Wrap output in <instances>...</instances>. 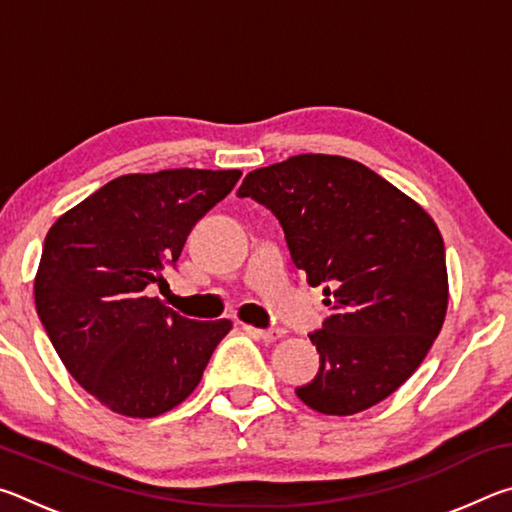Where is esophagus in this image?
<instances>
[{
	"instance_id": "obj_1",
	"label": "esophagus",
	"mask_w": 512,
	"mask_h": 512,
	"mask_svg": "<svg viewBox=\"0 0 512 512\" xmlns=\"http://www.w3.org/2000/svg\"><path fill=\"white\" fill-rule=\"evenodd\" d=\"M246 329H250V332H255L259 339H264V341H268V343H273V341H277V339H282L284 336V329H280V327H271V329H255V327H246Z\"/></svg>"
}]
</instances>
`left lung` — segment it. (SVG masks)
Wrapping results in <instances>:
<instances>
[{"mask_svg":"<svg viewBox=\"0 0 512 512\" xmlns=\"http://www.w3.org/2000/svg\"><path fill=\"white\" fill-rule=\"evenodd\" d=\"M237 196L266 205L329 316L309 334L314 381L296 388L309 409L354 415L409 379L447 314L445 244L431 216L361 162L305 153L250 171Z\"/></svg>","mask_w":512,"mask_h":512,"instance_id":"obj_1","label":"left lung"}]
</instances>
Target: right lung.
<instances>
[{"label": "right lung", "mask_w": 512, "mask_h": 512, "mask_svg": "<svg viewBox=\"0 0 512 512\" xmlns=\"http://www.w3.org/2000/svg\"><path fill=\"white\" fill-rule=\"evenodd\" d=\"M239 178V169L128 173L47 232L33 282L38 316L69 375L110 411L155 418L185 402L232 329L228 318L180 316L146 287Z\"/></svg>", "instance_id": "right-lung-1"}]
</instances>
